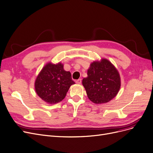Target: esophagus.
<instances>
[{"mask_svg":"<svg viewBox=\"0 0 153 153\" xmlns=\"http://www.w3.org/2000/svg\"><path fill=\"white\" fill-rule=\"evenodd\" d=\"M81 82H82L81 79H77V80L76 81V82L77 84H81Z\"/></svg>","mask_w":153,"mask_h":153,"instance_id":"obj_1","label":"esophagus"}]
</instances>
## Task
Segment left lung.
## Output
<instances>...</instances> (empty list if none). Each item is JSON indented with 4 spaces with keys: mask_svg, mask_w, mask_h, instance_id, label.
<instances>
[{
    "mask_svg": "<svg viewBox=\"0 0 153 153\" xmlns=\"http://www.w3.org/2000/svg\"><path fill=\"white\" fill-rule=\"evenodd\" d=\"M88 98L95 104L110 101L118 93L121 79L114 66L107 59L94 62L88 71V77L82 79Z\"/></svg>",
    "mask_w": 153,
    "mask_h": 153,
    "instance_id": "obj_1",
    "label": "left lung"
}]
</instances>
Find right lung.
Returning a JSON list of instances; mask_svg holds the SVG:
<instances>
[{
	"label": "right lung",
	"mask_w": 153,
	"mask_h": 153,
	"mask_svg": "<svg viewBox=\"0 0 153 153\" xmlns=\"http://www.w3.org/2000/svg\"><path fill=\"white\" fill-rule=\"evenodd\" d=\"M72 81L71 72L64 71L61 63L46 64L38 75L35 82L37 95L49 104H56L65 97Z\"/></svg>",
	"instance_id": "right-lung-1"
}]
</instances>
